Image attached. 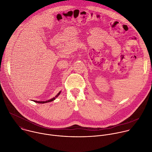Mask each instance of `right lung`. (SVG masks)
I'll return each instance as SVG.
<instances>
[{"label": "right lung", "mask_w": 152, "mask_h": 152, "mask_svg": "<svg viewBox=\"0 0 152 152\" xmlns=\"http://www.w3.org/2000/svg\"><path fill=\"white\" fill-rule=\"evenodd\" d=\"M60 93H61V91H59L58 93V94L55 97H53V98H52V99H50V100H46V101H36V100H33V101H34L35 103H48V102H52V101H53L59 94H60Z\"/></svg>", "instance_id": "1"}]
</instances>
